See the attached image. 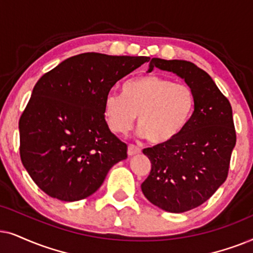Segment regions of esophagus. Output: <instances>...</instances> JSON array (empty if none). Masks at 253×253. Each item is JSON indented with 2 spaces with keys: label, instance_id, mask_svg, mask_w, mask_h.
<instances>
[{
  "label": "esophagus",
  "instance_id": "1",
  "mask_svg": "<svg viewBox=\"0 0 253 253\" xmlns=\"http://www.w3.org/2000/svg\"><path fill=\"white\" fill-rule=\"evenodd\" d=\"M140 153H141V149L139 147H136L135 144H128V149H127V154H128V156H133V155H136Z\"/></svg>",
  "mask_w": 253,
  "mask_h": 253
}]
</instances>
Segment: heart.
Segmentation results:
<instances>
[{
    "label": "heart",
    "instance_id": "heart-1",
    "mask_svg": "<svg viewBox=\"0 0 253 253\" xmlns=\"http://www.w3.org/2000/svg\"><path fill=\"white\" fill-rule=\"evenodd\" d=\"M194 109L195 96L190 86L158 75L128 80L123 85V95L110 92L104 99V116L111 130L127 133L139 116L140 135L158 146L180 135Z\"/></svg>",
    "mask_w": 253,
    "mask_h": 253
}]
</instances>
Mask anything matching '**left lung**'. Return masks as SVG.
I'll use <instances>...</instances> for the list:
<instances>
[{"label": "left lung", "instance_id": "8db88e82", "mask_svg": "<svg viewBox=\"0 0 253 253\" xmlns=\"http://www.w3.org/2000/svg\"><path fill=\"white\" fill-rule=\"evenodd\" d=\"M155 67L185 80L195 109L180 135L143 149L151 170L141 188L155 206L184 213L207 201L227 179L236 129L230 103L205 70L185 60L158 58L151 59L149 72Z\"/></svg>", "mask_w": 253, "mask_h": 253}]
</instances>
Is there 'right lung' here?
<instances>
[{"label":"right lung","mask_w":253,"mask_h":253,"mask_svg":"<svg viewBox=\"0 0 253 253\" xmlns=\"http://www.w3.org/2000/svg\"><path fill=\"white\" fill-rule=\"evenodd\" d=\"M149 60L83 53L40 77L18 124L22 163L40 190L61 201L84 199L127 157V144L107 126L104 99Z\"/></svg>","instance_id":"obj_1"}]
</instances>
